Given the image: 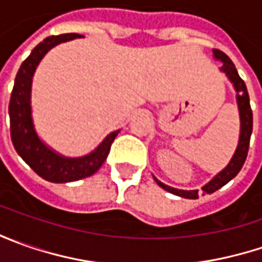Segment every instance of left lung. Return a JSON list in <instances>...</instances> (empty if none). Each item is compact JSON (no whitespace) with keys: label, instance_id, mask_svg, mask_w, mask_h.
<instances>
[{"label":"left lung","instance_id":"8db88e82","mask_svg":"<svg viewBox=\"0 0 262 262\" xmlns=\"http://www.w3.org/2000/svg\"><path fill=\"white\" fill-rule=\"evenodd\" d=\"M213 54L216 59H220L223 62L222 66V71L226 73V76L229 77V80L233 83L235 90L237 92V106H239V115H241V136H239V144H237L236 151L232 157L230 163L227 165L219 175H216L207 185L203 186V191L207 194H213L214 191L220 189L223 185H226L230 179H233L235 176L239 173V170L242 169L245 160L248 156V150H249V140H251V134H252V109L249 105V95H248L247 86L245 81L239 77L236 68L233 66L232 59L222 51L219 49H213ZM155 181L157 182V185L162 186L163 189H166L169 192L175 194V195L184 196V198H189V200H195L198 198V191H184V189H176L172 186H167L165 184H162L160 181H157L155 178Z\"/></svg>","mask_w":262,"mask_h":262}]
</instances>
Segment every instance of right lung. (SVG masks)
I'll return each mask as SVG.
<instances>
[{
    "instance_id": "1",
    "label": "right lung",
    "mask_w": 262,
    "mask_h": 262,
    "mask_svg": "<svg viewBox=\"0 0 262 262\" xmlns=\"http://www.w3.org/2000/svg\"><path fill=\"white\" fill-rule=\"evenodd\" d=\"M78 36L80 35L77 33L49 36L36 46L32 54L23 61L15 76L14 87L8 105L10 134L15 151L40 178L56 184L78 181L97 172L99 167L103 165V162L109 155L111 146L119 133V131L111 133L95 151L77 159H68L56 155L55 151L48 148L36 134L32 121V109H30L32 77L36 67L51 48H54L61 42L76 39Z\"/></svg>"
}]
</instances>
